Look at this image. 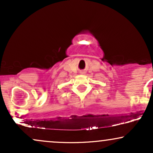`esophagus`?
<instances>
[{
  "label": "esophagus",
  "instance_id": "obj_1",
  "mask_svg": "<svg viewBox=\"0 0 153 153\" xmlns=\"http://www.w3.org/2000/svg\"><path fill=\"white\" fill-rule=\"evenodd\" d=\"M80 74H84V72H81V73H80Z\"/></svg>",
  "mask_w": 153,
  "mask_h": 153
}]
</instances>
